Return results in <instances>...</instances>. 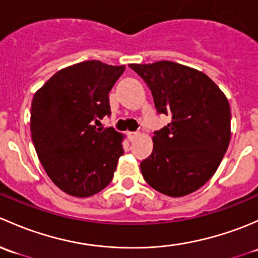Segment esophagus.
I'll list each match as a JSON object with an SVG mask.
<instances>
[{
    "label": "esophagus",
    "mask_w": 258,
    "mask_h": 258,
    "mask_svg": "<svg viewBox=\"0 0 258 258\" xmlns=\"http://www.w3.org/2000/svg\"><path fill=\"white\" fill-rule=\"evenodd\" d=\"M138 135L139 134H138L137 132H128V139L130 140V142H133V140H134Z\"/></svg>",
    "instance_id": "1"
}]
</instances>
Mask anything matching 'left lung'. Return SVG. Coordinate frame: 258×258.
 Segmentation results:
<instances>
[{
	"instance_id": "obj_1",
	"label": "left lung",
	"mask_w": 258,
	"mask_h": 258,
	"mask_svg": "<svg viewBox=\"0 0 258 258\" xmlns=\"http://www.w3.org/2000/svg\"><path fill=\"white\" fill-rule=\"evenodd\" d=\"M148 84L158 113L171 123L154 133L140 170L151 187L171 198L199 190L215 174L231 139L226 95L203 72L160 60L129 64Z\"/></svg>"
}]
</instances>
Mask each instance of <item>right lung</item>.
I'll return each instance as SVG.
<instances>
[{
    "label": "right lung",
    "instance_id": "right-lung-1",
    "mask_svg": "<svg viewBox=\"0 0 258 258\" xmlns=\"http://www.w3.org/2000/svg\"><path fill=\"white\" fill-rule=\"evenodd\" d=\"M125 66L86 60L58 71L34 93L32 142L49 179L76 198H89L109 185L124 135L100 129L110 114L109 92Z\"/></svg>",
    "mask_w": 258,
    "mask_h": 258
}]
</instances>
